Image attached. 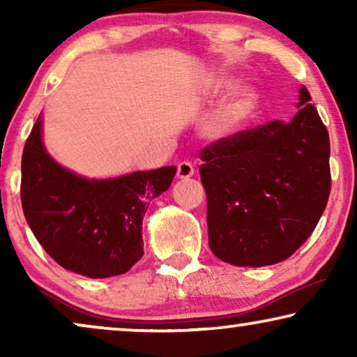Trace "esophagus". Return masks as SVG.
Segmentation results:
<instances>
[{
	"mask_svg": "<svg viewBox=\"0 0 357 357\" xmlns=\"http://www.w3.org/2000/svg\"><path fill=\"white\" fill-rule=\"evenodd\" d=\"M193 174H195V169H193L192 162H187V160H183V162H180L177 165V177L178 178H190Z\"/></svg>",
	"mask_w": 357,
	"mask_h": 357,
	"instance_id": "obj_1",
	"label": "esophagus"
}]
</instances>
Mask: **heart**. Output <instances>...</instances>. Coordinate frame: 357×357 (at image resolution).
<instances>
[{
  "label": "heart",
  "instance_id": "obj_1",
  "mask_svg": "<svg viewBox=\"0 0 357 357\" xmlns=\"http://www.w3.org/2000/svg\"><path fill=\"white\" fill-rule=\"evenodd\" d=\"M213 87L216 92H222L226 89H231L232 81L219 79ZM257 94L253 91L243 89L237 92L214 115L211 123L213 133L216 136H229L237 133L245 125V121L252 116L253 110L257 107Z\"/></svg>",
  "mask_w": 357,
  "mask_h": 357
}]
</instances>
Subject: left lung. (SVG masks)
Masks as SVG:
<instances>
[{
  "label": "left lung",
  "mask_w": 357,
  "mask_h": 357,
  "mask_svg": "<svg viewBox=\"0 0 357 357\" xmlns=\"http://www.w3.org/2000/svg\"><path fill=\"white\" fill-rule=\"evenodd\" d=\"M310 92L301 110L242 130L199 151L209 248L236 266L289 258L314 232L331 190L330 138Z\"/></svg>",
  "instance_id": "8db88e82"
}]
</instances>
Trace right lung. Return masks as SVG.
Listing matches in <instances>:
<instances>
[{
	"mask_svg": "<svg viewBox=\"0 0 357 357\" xmlns=\"http://www.w3.org/2000/svg\"><path fill=\"white\" fill-rule=\"evenodd\" d=\"M37 120L22 153L21 202L33 236L58 265L89 278L123 275L143 257V216L172 183L175 167L87 180L42 144Z\"/></svg>",
	"mask_w": 357,
	"mask_h": 357,
	"instance_id": "obj_1",
	"label": "right lung"
}]
</instances>
